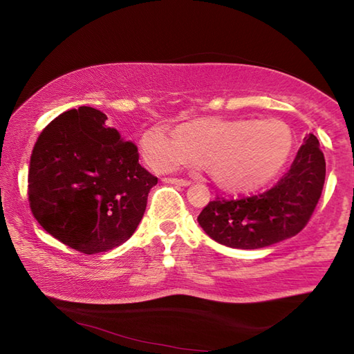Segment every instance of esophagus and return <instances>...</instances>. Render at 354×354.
Segmentation results:
<instances>
[{"label": "esophagus", "mask_w": 354, "mask_h": 354, "mask_svg": "<svg viewBox=\"0 0 354 354\" xmlns=\"http://www.w3.org/2000/svg\"><path fill=\"white\" fill-rule=\"evenodd\" d=\"M164 183L181 185V187H187V185L192 184V181H189V179H183V178H165Z\"/></svg>", "instance_id": "esophagus-1"}]
</instances>
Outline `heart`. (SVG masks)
Returning <instances> with one entry per match:
<instances>
[{"instance_id":"1","label":"heart","mask_w":354,"mask_h":354,"mask_svg":"<svg viewBox=\"0 0 354 354\" xmlns=\"http://www.w3.org/2000/svg\"><path fill=\"white\" fill-rule=\"evenodd\" d=\"M293 145V132L281 120L199 118L178 126L176 132L162 124L149 127L140 147L155 171L198 164L209 167L223 189L250 192L280 173Z\"/></svg>"}]
</instances>
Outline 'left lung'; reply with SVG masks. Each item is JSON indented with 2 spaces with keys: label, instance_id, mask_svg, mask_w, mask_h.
Segmentation results:
<instances>
[{
  "label": "left lung",
  "instance_id": "8db88e82",
  "mask_svg": "<svg viewBox=\"0 0 354 354\" xmlns=\"http://www.w3.org/2000/svg\"><path fill=\"white\" fill-rule=\"evenodd\" d=\"M326 181V160L313 133L304 138L280 181L251 196L209 201L198 222L217 243L259 250L298 234L315 212Z\"/></svg>",
  "mask_w": 354,
  "mask_h": 354
}]
</instances>
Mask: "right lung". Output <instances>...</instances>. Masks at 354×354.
I'll return each instance as SVG.
<instances>
[{"instance_id": "obj_1", "label": "right lung", "mask_w": 354, "mask_h": 354, "mask_svg": "<svg viewBox=\"0 0 354 354\" xmlns=\"http://www.w3.org/2000/svg\"><path fill=\"white\" fill-rule=\"evenodd\" d=\"M89 106L44 127L28 167V204L59 242L84 254L124 243L142 219L158 178L138 162V147Z\"/></svg>"}]
</instances>
